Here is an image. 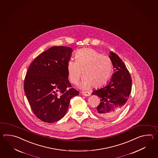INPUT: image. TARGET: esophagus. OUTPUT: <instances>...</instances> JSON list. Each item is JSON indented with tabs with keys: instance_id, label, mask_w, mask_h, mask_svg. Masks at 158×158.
I'll list each match as a JSON object with an SVG mask.
<instances>
[{
	"instance_id": "esophagus-1",
	"label": "esophagus",
	"mask_w": 158,
	"mask_h": 158,
	"mask_svg": "<svg viewBox=\"0 0 158 158\" xmlns=\"http://www.w3.org/2000/svg\"><path fill=\"white\" fill-rule=\"evenodd\" d=\"M82 94L84 96H86V97L90 95V93L88 91H82Z\"/></svg>"
}]
</instances>
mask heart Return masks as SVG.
Instances as JSON below:
<instances>
[{"label":"heart","mask_w":158,"mask_h":158,"mask_svg":"<svg viewBox=\"0 0 158 158\" xmlns=\"http://www.w3.org/2000/svg\"><path fill=\"white\" fill-rule=\"evenodd\" d=\"M76 60H70L67 64L68 76L71 82L77 85L82 71L84 78L82 87L87 88L93 85L98 87L107 82L112 71L110 58L101 55L97 51L85 48L78 51L75 55Z\"/></svg>","instance_id":"1"}]
</instances>
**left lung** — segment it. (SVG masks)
I'll return each instance as SVG.
<instances>
[{"label":"left lung","instance_id":"1","mask_svg":"<svg viewBox=\"0 0 158 158\" xmlns=\"http://www.w3.org/2000/svg\"><path fill=\"white\" fill-rule=\"evenodd\" d=\"M109 57L115 72L105 87L93 91L100 98L97 112L104 118H114L124 107L131 92V78L124 63L118 55L110 52Z\"/></svg>","mask_w":158,"mask_h":158}]
</instances>
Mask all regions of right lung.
Instances as JSON below:
<instances>
[{
  "label": "right lung",
  "mask_w": 158,
  "mask_h": 158,
  "mask_svg": "<svg viewBox=\"0 0 158 158\" xmlns=\"http://www.w3.org/2000/svg\"><path fill=\"white\" fill-rule=\"evenodd\" d=\"M71 47L54 46L31 63L24 80V91L34 114L52 123L66 114L71 99L79 94L68 80L67 64Z\"/></svg>",
  "instance_id": "add662e5"
}]
</instances>
